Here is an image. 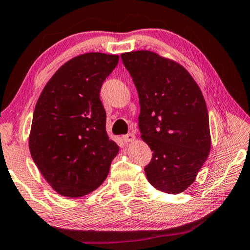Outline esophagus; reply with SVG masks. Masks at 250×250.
I'll use <instances>...</instances> for the list:
<instances>
[{
	"label": "esophagus",
	"mask_w": 250,
	"mask_h": 250,
	"mask_svg": "<svg viewBox=\"0 0 250 250\" xmlns=\"http://www.w3.org/2000/svg\"><path fill=\"white\" fill-rule=\"evenodd\" d=\"M122 140H124L125 143H131L135 140V135H133V133H126V135L122 136Z\"/></svg>",
	"instance_id": "1"
}]
</instances>
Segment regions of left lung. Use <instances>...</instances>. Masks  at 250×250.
Listing matches in <instances>:
<instances>
[{
    "mask_svg": "<svg viewBox=\"0 0 250 250\" xmlns=\"http://www.w3.org/2000/svg\"><path fill=\"white\" fill-rule=\"evenodd\" d=\"M138 91L142 138L153 152L144 167L154 188L179 194L210 150L209 121L198 85L184 66L150 51L121 54Z\"/></svg>",
    "mask_w": 250,
    "mask_h": 250,
    "instance_id": "1",
    "label": "left lung"
}]
</instances>
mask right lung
Listing matches in <instances>:
<instances>
[{
  "mask_svg": "<svg viewBox=\"0 0 250 250\" xmlns=\"http://www.w3.org/2000/svg\"><path fill=\"white\" fill-rule=\"evenodd\" d=\"M118 55L86 53L64 63L38 98L29 137L31 157L56 192L82 197L103 184L119 146L108 138L100 98Z\"/></svg>",
  "mask_w": 250,
  "mask_h": 250,
  "instance_id": "obj_1",
  "label": "right lung"
}]
</instances>
